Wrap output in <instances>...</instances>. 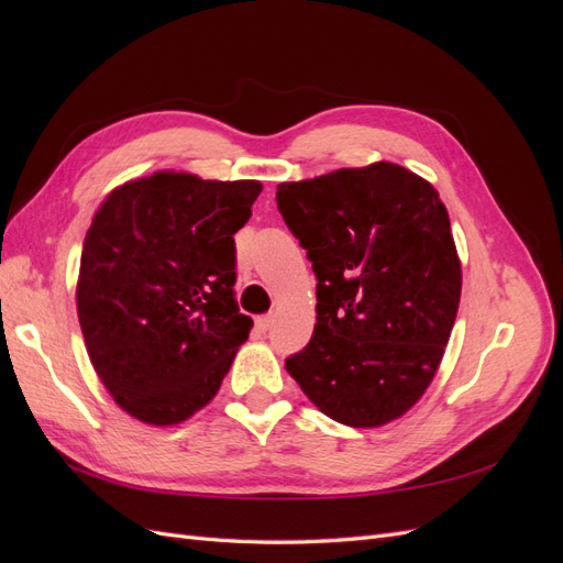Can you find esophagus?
<instances>
[{
	"mask_svg": "<svg viewBox=\"0 0 563 563\" xmlns=\"http://www.w3.org/2000/svg\"><path fill=\"white\" fill-rule=\"evenodd\" d=\"M255 327H258L261 331H267L272 327V314H263V317L255 319Z\"/></svg>",
	"mask_w": 563,
	"mask_h": 563,
	"instance_id": "obj_1",
	"label": "esophagus"
}]
</instances>
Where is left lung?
<instances>
[{
    "label": "left lung",
    "mask_w": 563,
    "mask_h": 563,
    "mask_svg": "<svg viewBox=\"0 0 563 563\" xmlns=\"http://www.w3.org/2000/svg\"><path fill=\"white\" fill-rule=\"evenodd\" d=\"M277 207L317 277L314 333L286 371L347 428L401 418L434 378L463 288L444 201L408 168L373 162L282 183Z\"/></svg>",
    "instance_id": "1"
}]
</instances>
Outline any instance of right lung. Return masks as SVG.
I'll return each instance as SVG.
<instances>
[{"label": "right lung", "mask_w": 563, "mask_h": 563, "mask_svg": "<svg viewBox=\"0 0 563 563\" xmlns=\"http://www.w3.org/2000/svg\"><path fill=\"white\" fill-rule=\"evenodd\" d=\"M258 180L155 172L100 203L84 236L77 317L117 406L152 428L201 411L253 321L234 298V232Z\"/></svg>", "instance_id": "right-lung-1"}]
</instances>
